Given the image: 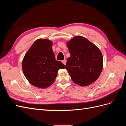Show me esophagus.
<instances>
[{"label":"esophagus","mask_w":126,"mask_h":126,"mask_svg":"<svg viewBox=\"0 0 126 126\" xmlns=\"http://www.w3.org/2000/svg\"><path fill=\"white\" fill-rule=\"evenodd\" d=\"M62 63L64 64V65H66V60H63V61H62Z\"/></svg>","instance_id":"34e87169"}]
</instances>
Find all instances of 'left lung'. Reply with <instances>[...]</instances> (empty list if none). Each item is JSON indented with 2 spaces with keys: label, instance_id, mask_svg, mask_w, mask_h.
<instances>
[{
  "label": "left lung",
  "instance_id": "left-lung-1",
  "mask_svg": "<svg viewBox=\"0 0 126 126\" xmlns=\"http://www.w3.org/2000/svg\"><path fill=\"white\" fill-rule=\"evenodd\" d=\"M67 45L70 57L67 59L65 68L72 81L82 87L96 81L103 67V56L99 49L80 36L70 39Z\"/></svg>",
  "mask_w": 126,
  "mask_h": 126
}]
</instances>
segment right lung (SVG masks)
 Returning <instances> with one entry per match:
<instances>
[{
  "mask_svg": "<svg viewBox=\"0 0 126 126\" xmlns=\"http://www.w3.org/2000/svg\"><path fill=\"white\" fill-rule=\"evenodd\" d=\"M50 40L39 39L25 54L22 61L24 75L30 84L44 89L53 84L58 70L65 68V65L56 60Z\"/></svg>",
  "mask_w": 126,
  "mask_h": 126,
  "instance_id": "1",
  "label": "right lung"
}]
</instances>
